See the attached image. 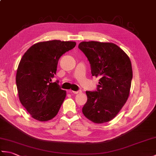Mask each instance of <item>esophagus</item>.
Segmentation results:
<instances>
[{
  "mask_svg": "<svg viewBox=\"0 0 156 156\" xmlns=\"http://www.w3.org/2000/svg\"><path fill=\"white\" fill-rule=\"evenodd\" d=\"M69 92H70V93H72V94H79V93H81L82 91H81V90H78V91L69 90Z\"/></svg>",
  "mask_w": 156,
  "mask_h": 156,
  "instance_id": "obj_1",
  "label": "esophagus"
}]
</instances>
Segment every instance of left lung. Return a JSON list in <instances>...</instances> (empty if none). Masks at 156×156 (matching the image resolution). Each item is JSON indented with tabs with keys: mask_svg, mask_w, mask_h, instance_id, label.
I'll return each instance as SVG.
<instances>
[{
	"mask_svg": "<svg viewBox=\"0 0 156 156\" xmlns=\"http://www.w3.org/2000/svg\"><path fill=\"white\" fill-rule=\"evenodd\" d=\"M78 48L90 64L92 76L99 77L97 90L87 91L82 112L94 123L111 121L127 102L133 78L131 62L118 45L109 42L82 41Z\"/></svg>",
	"mask_w": 156,
	"mask_h": 156,
	"instance_id": "8db88e82",
	"label": "left lung"
}]
</instances>
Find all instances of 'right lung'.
<instances>
[{
  "mask_svg": "<svg viewBox=\"0 0 156 156\" xmlns=\"http://www.w3.org/2000/svg\"><path fill=\"white\" fill-rule=\"evenodd\" d=\"M75 41L51 40L33 45L19 62L16 84L19 101L31 117L48 121L57 115L66 97L57 82H51L59 59L76 46Z\"/></svg>",
  "mask_w": 156,
  "mask_h": 156,
  "instance_id": "right-lung-1",
  "label": "right lung"
}]
</instances>
